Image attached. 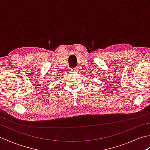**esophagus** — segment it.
Returning a JSON list of instances; mask_svg holds the SVG:
<instances>
[{"label":"esophagus","instance_id":"esophagus-1","mask_svg":"<svg viewBox=\"0 0 150 150\" xmlns=\"http://www.w3.org/2000/svg\"><path fill=\"white\" fill-rule=\"evenodd\" d=\"M71 72H73V73H77V68H71Z\"/></svg>","mask_w":150,"mask_h":150}]
</instances>
